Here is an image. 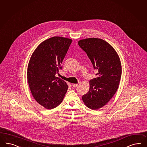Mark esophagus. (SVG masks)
Masks as SVG:
<instances>
[{"label":"esophagus","instance_id":"esophagus-1","mask_svg":"<svg viewBox=\"0 0 147 147\" xmlns=\"http://www.w3.org/2000/svg\"><path fill=\"white\" fill-rule=\"evenodd\" d=\"M72 86L73 87H74V88H75V87H77L78 86V84H72Z\"/></svg>","mask_w":147,"mask_h":147}]
</instances>
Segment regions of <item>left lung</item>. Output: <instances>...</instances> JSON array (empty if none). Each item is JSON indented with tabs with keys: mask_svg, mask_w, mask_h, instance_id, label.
<instances>
[{
	"mask_svg": "<svg viewBox=\"0 0 147 147\" xmlns=\"http://www.w3.org/2000/svg\"><path fill=\"white\" fill-rule=\"evenodd\" d=\"M78 44L98 70L97 77L89 81V90L82 100L88 108L98 109L109 102L118 88L121 76L119 57L110 44L101 38L82 39Z\"/></svg>",
	"mask_w": 147,
	"mask_h": 147,
	"instance_id": "left-lung-1",
	"label": "left lung"
}]
</instances>
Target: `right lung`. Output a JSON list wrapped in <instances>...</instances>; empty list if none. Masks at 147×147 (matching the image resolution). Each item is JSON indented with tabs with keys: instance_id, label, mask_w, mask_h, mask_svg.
<instances>
[{
	"instance_id": "add662e5",
	"label": "right lung",
	"mask_w": 147,
	"mask_h": 147,
	"mask_svg": "<svg viewBox=\"0 0 147 147\" xmlns=\"http://www.w3.org/2000/svg\"><path fill=\"white\" fill-rule=\"evenodd\" d=\"M72 40L54 36L45 40L35 49L28 65V84L35 100L48 109L59 105L68 89L66 82L55 74L61 69Z\"/></svg>"
}]
</instances>
